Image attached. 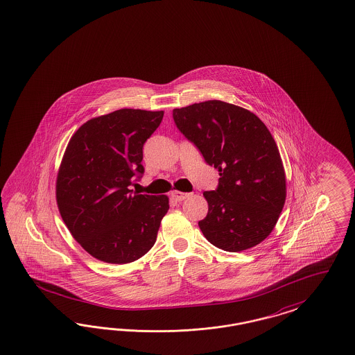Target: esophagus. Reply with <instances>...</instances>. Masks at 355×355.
Segmentation results:
<instances>
[{
    "mask_svg": "<svg viewBox=\"0 0 355 355\" xmlns=\"http://www.w3.org/2000/svg\"><path fill=\"white\" fill-rule=\"evenodd\" d=\"M189 196H190V194H187V193H181V191H177V190L171 191V198L175 199L177 202H182V200H184V199L189 198Z\"/></svg>",
    "mask_w": 355,
    "mask_h": 355,
    "instance_id": "obj_1",
    "label": "esophagus"
}]
</instances>
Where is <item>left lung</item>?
Listing matches in <instances>:
<instances>
[{
  "label": "left lung",
  "instance_id": "left-lung-1",
  "mask_svg": "<svg viewBox=\"0 0 355 355\" xmlns=\"http://www.w3.org/2000/svg\"><path fill=\"white\" fill-rule=\"evenodd\" d=\"M178 130L219 171V186L205 191L207 216L198 225L227 252L262 243L274 230L286 202V173L279 149L256 114L223 101L174 109Z\"/></svg>",
  "mask_w": 355,
  "mask_h": 355
}]
</instances>
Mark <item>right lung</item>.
Instances as JSON below:
<instances>
[{
    "label": "right lung",
    "mask_w": 355,
    "mask_h": 355,
    "mask_svg": "<svg viewBox=\"0 0 355 355\" xmlns=\"http://www.w3.org/2000/svg\"><path fill=\"white\" fill-rule=\"evenodd\" d=\"M164 111L121 109L84 123L71 137L56 178L62 220L86 252L107 263H130L156 243L169 209L166 196L130 189L143 174V146Z\"/></svg>",
    "instance_id": "right-lung-1"
}]
</instances>
